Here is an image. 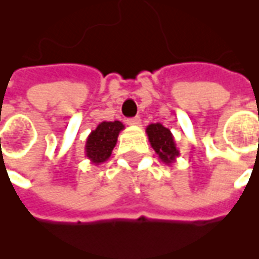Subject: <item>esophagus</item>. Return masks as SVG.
<instances>
[{
  "mask_svg": "<svg viewBox=\"0 0 259 259\" xmlns=\"http://www.w3.org/2000/svg\"><path fill=\"white\" fill-rule=\"evenodd\" d=\"M126 122H127V125H130V126H138L140 123H141V118H140V117L129 118V119H127Z\"/></svg>",
  "mask_w": 259,
  "mask_h": 259,
  "instance_id": "esophagus-1",
  "label": "esophagus"
}]
</instances>
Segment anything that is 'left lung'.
I'll return each mask as SVG.
<instances>
[{
    "mask_svg": "<svg viewBox=\"0 0 259 259\" xmlns=\"http://www.w3.org/2000/svg\"><path fill=\"white\" fill-rule=\"evenodd\" d=\"M146 134L149 138L150 145L164 164L170 165L172 162L176 161V158L180 156V152L176 148L175 138L169 129H166L160 122L150 123L146 127Z\"/></svg>",
    "mask_w": 259,
    "mask_h": 259,
    "instance_id": "obj_1",
    "label": "left lung"
}]
</instances>
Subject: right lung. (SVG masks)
I'll use <instances>...</instances> for the list:
<instances>
[{
    "label": "right lung",
    "mask_w": 259,
    "mask_h": 259,
    "mask_svg": "<svg viewBox=\"0 0 259 259\" xmlns=\"http://www.w3.org/2000/svg\"><path fill=\"white\" fill-rule=\"evenodd\" d=\"M125 125L119 121L101 122L97 129L89 134L84 146V153L94 165H99L109 160L114 146L117 144L118 136Z\"/></svg>",
    "instance_id": "right-lung-1"
}]
</instances>
